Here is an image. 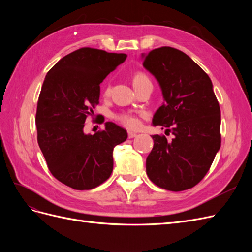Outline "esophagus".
Here are the masks:
<instances>
[{
	"label": "esophagus",
	"mask_w": 252,
	"mask_h": 252,
	"mask_svg": "<svg viewBox=\"0 0 252 252\" xmlns=\"http://www.w3.org/2000/svg\"><path fill=\"white\" fill-rule=\"evenodd\" d=\"M136 135H138V134H136L135 132H132V131H129L128 132V138L129 139H133V138H135Z\"/></svg>",
	"instance_id": "34e87169"
}]
</instances>
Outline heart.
Returning a JSON list of instances; mask_svg holds the SVG:
<instances>
[{
  "mask_svg": "<svg viewBox=\"0 0 252 252\" xmlns=\"http://www.w3.org/2000/svg\"><path fill=\"white\" fill-rule=\"evenodd\" d=\"M145 81H149L148 77L146 74H144L142 72H138L136 73L133 79H132V82H133V86L134 85H138V84L142 83V82H145ZM105 94H109V87L106 86L105 88ZM116 119L120 122L121 124H123L124 126H126L127 128H130V129H135L136 127L139 126L140 122H139V119L136 118L134 114L132 113H129V112H122V113H118L116 114Z\"/></svg>",
  "mask_w": 252,
  "mask_h": 252,
  "instance_id": "heart-1",
  "label": "heart"
}]
</instances>
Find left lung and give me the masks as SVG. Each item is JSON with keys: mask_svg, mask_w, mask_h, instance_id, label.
<instances>
[{"mask_svg": "<svg viewBox=\"0 0 252 252\" xmlns=\"http://www.w3.org/2000/svg\"><path fill=\"white\" fill-rule=\"evenodd\" d=\"M143 66L157 79L164 103L152 119L173 134L151 135L146 158L152 183L170 191L192 188L208 172L220 147V109L208 74L186 53L161 47L142 55Z\"/></svg>", "mask_w": 252, "mask_h": 252, "instance_id": "left-lung-1", "label": "left lung"}]
</instances>
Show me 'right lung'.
<instances>
[{
    "instance_id": "right-lung-1",
    "label": "right lung",
    "mask_w": 252,
    "mask_h": 252,
    "mask_svg": "<svg viewBox=\"0 0 252 252\" xmlns=\"http://www.w3.org/2000/svg\"><path fill=\"white\" fill-rule=\"evenodd\" d=\"M126 58L84 47L61 59L45 77L35 116L37 143L53 177L73 189L89 190L107 180L113 148L127 139L112 122L94 134L84 132L98 104L100 84Z\"/></svg>"
}]
</instances>
